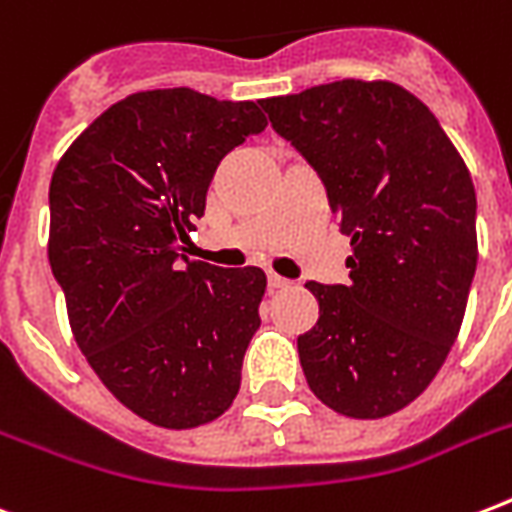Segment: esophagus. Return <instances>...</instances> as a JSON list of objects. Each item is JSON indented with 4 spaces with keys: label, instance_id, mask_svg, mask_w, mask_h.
I'll use <instances>...</instances> for the list:
<instances>
[{
    "label": "esophagus",
    "instance_id": "esophagus-1",
    "mask_svg": "<svg viewBox=\"0 0 512 512\" xmlns=\"http://www.w3.org/2000/svg\"><path fill=\"white\" fill-rule=\"evenodd\" d=\"M268 287L271 289H287V287H292V281L289 279H284V276H279V273H268Z\"/></svg>",
    "mask_w": 512,
    "mask_h": 512
}]
</instances>
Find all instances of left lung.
<instances>
[{
  "instance_id": "left-lung-1",
  "label": "left lung",
  "mask_w": 512,
  "mask_h": 512,
  "mask_svg": "<svg viewBox=\"0 0 512 512\" xmlns=\"http://www.w3.org/2000/svg\"><path fill=\"white\" fill-rule=\"evenodd\" d=\"M327 188L353 255L348 284L308 281L297 337L321 404L380 420L428 388L460 335L478 263L476 188L430 108L393 82L319 84L260 100Z\"/></svg>"
}]
</instances>
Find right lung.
I'll list each match as a JSON object with an SVG mask.
<instances>
[{
	"label": "right lung",
	"mask_w": 512,
	"mask_h": 512,
	"mask_svg": "<svg viewBox=\"0 0 512 512\" xmlns=\"http://www.w3.org/2000/svg\"><path fill=\"white\" fill-rule=\"evenodd\" d=\"M252 100L188 87L103 111L52 172V276L76 345L130 412L199 428L233 404L260 327L265 273L180 255L217 164L265 130Z\"/></svg>",
	"instance_id": "1"
}]
</instances>
